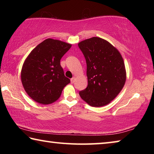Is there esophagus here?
Instances as JSON below:
<instances>
[{"instance_id": "1", "label": "esophagus", "mask_w": 154, "mask_h": 154, "mask_svg": "<svg viewBox=\"0 0 154 154\" xmlns=\"http://www.w3.org/2000/svg\"><path fill=\"white\" fill-rule=\"evenodd\" d=\"M75 77H72V79H71V83H73L75 82Z\"/></svg>"}]
</instances>
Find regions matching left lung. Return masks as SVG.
I'll use <instances>...</instances> for the list:
<instances>
[{
    "label": "left lung",
    "instance_id": "8db88e82",
    "mask_svg": "<svg viewBox=\"0 0 154 154\" xmlns=\"http://www.w3.org/2000/svg\"><path fill=\"white\" fill-rule=\"evenodd\" d=\"M87 64L88 87L79 95L88 105L100 107L110 103L121 92L126 79L123 58L107 41L92 37L78 43Z\"/></svg>",
    "mask_w": 154,
    "mask_h": 154
}]
</instances>
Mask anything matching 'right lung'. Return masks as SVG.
<instances>
[{"instance_id": "right-lung-1", "label": "right lung", "mask_w": 154, "mask_h": 154, "mask_svg": "<svg viewBox=\"0 0 154 154\" xmlns=\"http://www.w3.org/2000/svg\"><path fill=\"white\" fill-rule=\"evenodd\" d=\"M72 45L47 38L34 48L26 58L21 80L28 95L41 105H49L60 97L70 79L64 76L60 60Z\"/></svg>"}]
</instances>
